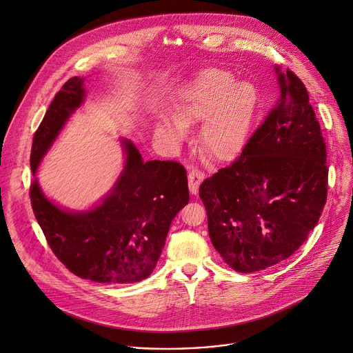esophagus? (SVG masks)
Wrapping results in <instances>:
<instances>
[{"label": "esophagus", "mask_w": 353, "mask_h": 353, "mask_svg": "<svg viewBox=\"0 0 353 353\" xmlns=\"http://www.w3.org/2000/svg\"><path fill=\"white\" fill-rule=\"evenodd\" d=\"M188 179H189V190L192 194H197L199 192V186L200 183L203 182L204 179V174L199 170H192L188 175Z\"/></svg>", "instance_id": "34e87169"}]
</instances>
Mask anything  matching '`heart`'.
Listing matches in <instances>:
<instances>
[{
  "mask_svg": "<svg viewBox=\"0 0 353 353\" xmlns=\"http://www.w3.org/2000/svg\"><path fill=\"white\" fill-rule=\"evenodd\" d=\"M261 103L254 83L238 82L220 68L203 69L179 92L175 117H160L157 133L176 146L186 137V126L203 121L197 137L201 153L219 163L232 161L249 142Z\"/></svg>",
  "mask_w": 353,
  "mask_h": 353,
  "instance_id": "1",
  "label": "heart"
}]
</instances>
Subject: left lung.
<instances>
[{
  "label": "left lung",
  "instance_id": "1",
  "mask_svg": "<svg viewBox=\"0 0 353 353\" xmlns=\"http://www.w3.org/2000/svg\"><path fill=\"white\" fill-rule=\"evenodd\" d=\"M279 99L236 161L203 181L208 235L235 271L254 272L292 256L327 200V152L302 81L274 66Z\"/></svg>",
  "mask_w": 353,
  "mask_h": 353
}]
</instances>
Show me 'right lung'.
<instances>
[{
  "label": "right lung",
  "mask_w": 353,
  "mask_h": 353,
  "mask_svg": "<svg viewBox=\"0 0 353 353\" xmlns=\"http://www.w3.org/2000/svg\"><path fill=\"white\" fill-rule=\"evenodd\" d=\"M85 79H69L55 94L33 137L30 168H37L66 121L85 101ZM125 164L110 192L92 208L66 210L51 201L37 178L30 186L33 213L65 267L100 284H133L157 265L178 211L189 201L186 170L175 161H143L121 139Z\"/></svg>",
  "instance_id": "obj_1"
}]
</instances>
